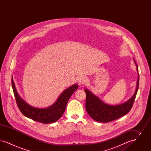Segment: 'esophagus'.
Wrapping results in <instances>:
<instances>
[{
	"label": "esophagus",
	"mask_w": 151,
	"mask_h": 151,
	"mask_svg": "<svg viewBox=\"0 0 151 151\" xmlns=\"http://www.w3.org/2000/svg\"><path fill=\"white\" fill-rule=\"evenodd\" d=\"M86 81H87V80L86 78L83 76L80 77L79 79H78V83H79V85H83V84L86 83Z\"/></svg>",
	"instance_id": "1"
}]
</instances>
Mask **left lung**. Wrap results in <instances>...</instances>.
Returning <instances> with one entry per match:
<instances>
[{
  "label": "left lung",
  "instance_id": "left-lung-1",
  "mask_svg": "<svg viewBox=\"0 0 151 151\" xmlns=\"http://www.w3.org/2000/svg\"><path fill=\"white\" fill-rule=\"evenodd\" d=\"M134 60L137 65L138 79L137 80L135 92L129 100L119 105H111L103 102L91 91L86 88L84 89L86 93V111L94 121L103 123L110 122L122 117L129 112L135 99L139 82L138 66L134 59Z\"/></svg>",
  "mask_w": 151,
  "mask_h": 151
}]
</instances>
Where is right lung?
<instances>
[{
  "mask_svg": "<svg viewBox=\"0 0 151 151\" xmlns=\"http://www.w3.org/2000/svg\"><path fill=\"white\" fill-rule=\"evenodd\" d=\"M12 86L17 105L22 114L35 121L42 123H51L58 121L65 112L67 104L73 92L78 88L75 84L68 87L60 94L57 101L47 108H38L29 105L18 93L12 78Z\"/></svg>",
  "mask_w": 151,
  "mask_h": 151,
  "instance_id": "right-lung-1",
  "label": "right lung"
}]
</instances>
